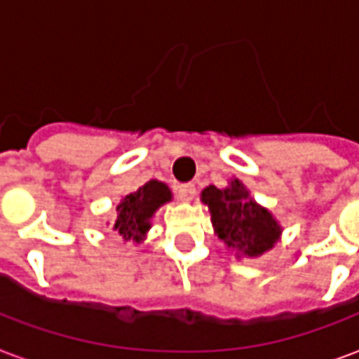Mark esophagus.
<instances>
[{
    "label": "esophagus",
    "instance_id": "34e87169",
    "mask_svg": "<svg viewBox=\"0 0 359 359\" xmlns=\"http://www.w3.org/2000/svg\"><path fill=\"white\" fill-rule=\"evenodd\" d=\"M196 196V184L194 182H184L179 187V198L180 200H192Z\"/></svg>",
    "mask_w": 359,
    "mask_h": 359
}]
</instances>
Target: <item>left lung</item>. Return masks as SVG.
Here are the masks:
<instances>
[{
    "label": "left lung",
    "mask_w": 359,
    "mask_h": 359,
    "mask_svg": "<svg viewBox=\"0 0 359 359\" xmlns=\"http://www.w3.org/2000/svg\"><path fill=\"white\" fill-rule=\"evenodd\" d=\"M202 200L210 208L215 233L229 248L256 257L277 242L280 226L269 211L250 200L241 180H233L225 190L208 187L202 192Z\"/></svg>",
    "instance_id": "8db88e82"
}]
</instances>
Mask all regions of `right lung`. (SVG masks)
<instances>
[{
    "label": "right lung",
    "mask_w": 359,
    "mask_h": 359,
    "mask_svg": "<svg viewBox=\"0 0 359 359\" xmlns=\"http://www.w3.org/2000/svg\"><path fill=\"white\" fill-rule=\"evenodd\" d=\"M169 200H171V190L167 188V184L149 180L136 192L125 196V200L118 203L115 231L125 241L133 238L140 242L144 233L149 229V217L156 213L159 205H163Z\"/></svg>",
    "instance_id": "right-lung-1"
}]
</instances>
